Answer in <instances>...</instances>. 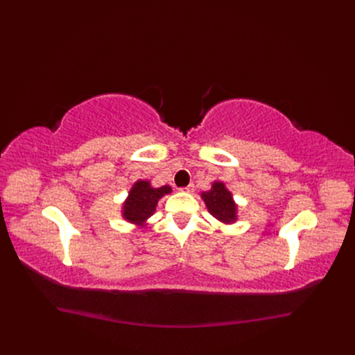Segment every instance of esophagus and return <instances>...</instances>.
<instances>
[{"label":"esophagus","mask_w":355,"mask_h":355,"mask_svg":"<svg viewBox=\"0 0 355 355\" xmlns=\"http://www.w3.org/2000/svg\"><path fill=\"white\" fill-rule=\"evenodd\" d=\"M180 191H184V192H192V191H194V185L189 184V185L185 187V188H180Z\"/></svg>","instance_id":"obj_1"}]
</instances>
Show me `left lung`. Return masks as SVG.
I'll list each match as a JSON object with an SVG mask.
<instances>
[{
    "mask_svg": "<svg viewBox=\"0 0 355 355\" xmlns=\"http://www.w3.org/2000/svg\"><path fill=\"white\" fill-rule=\"evenodd\" d=\"M209 213L222 223H234L237 220V204L223 182H213L211 189L201 192Z\"/></svg>",
    "mask_w": 355,
    "mask_h": 355,
    "instance_id": "1",
    "label": "left lung"
}]
</instances>
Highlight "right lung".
Wrapping results in <instances>:
<instances>
[{"label": "right lung", "mask_w": 355, "mask_h": 355, "mask_svg": "<svg viewBox=\"0 0 355 355\" xmlns=\"http://www.w3.org/2000/svg\"><path fill=\"white\" fill-rule=\"evenodd\" d=\"M170 192L168 185L153 188L149 180H136L123 204V218L137 227H145L146 220L155 211L158 200Z\"/></svg>", "instance_id": "obj_1"}]
</instances>
